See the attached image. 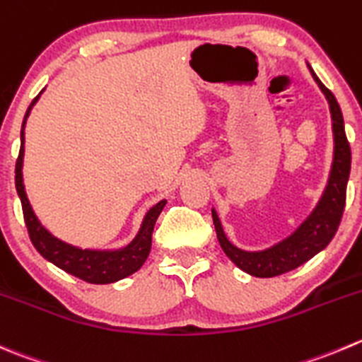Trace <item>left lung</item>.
I'll use <instances>...</instances> for the list:
<instances>
[{
    "label": "left lung",
    "mask_w": 362,
    "mask_h": 362,
    "mask_svg": "<svg viewBox=\"0 0 362 362\" xmlns=\"http://www.w3.org/2000/svg\"><path fill=\"white\" fill-rule=\"evenodd\" d=\"M311 74H313V79L318 83L325 99H327L329 107H331L332 134H334V159H332L327 187H325L320 202L315 206L313 212L310 214V217L288 238L281 240L279 244L272 245L265 251L251 252L235 247L228 240L216 210H212L214 226H216V233L223 251L226 252L228 258L238 269H242L247 274L256 276V278H274V276L285 274V272H290V270L306 263L322 249L327 247V244L338 231L343 210H345L346 182H349L352 153H350L349 139H346L345 134L343 115L341 110H339L338 100L332 95L331 90L322 84V81L318 79L313 70H311Z\"/></svg>",
    "instance_id": "8db88e82"
}]
</instances>
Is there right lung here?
<instances>
[{
    "label": "right lung",
    "mask_w": 362,
    "mask_h": 362,
    "mask_svg": "<svg viewBox=\"0 0 362 362\" xmlns=\"http://www.w3.org/2000/svg\"><path fill=\"white\" fill-rule=\"evenodd\" d=\"M38 97H35L33 103L28 107L26 115L23 120V129H21V150L19 157L16 163V189L17 194L21 198V205H23L24 223H26L28 233H30L31 242H33L35 249L59 267L62 270L69 272V274L76 276V278L83 279L86 283H93V285H107V283L120 281V279L127 278V276L134 274L136 270L141 269L145 263L146 256H148L150 247H152V231L156 226V221L159 214L163 212L166 199L153 205L152 209L146 212L145 219H143L141 230L136 235L134 240L125 247L117 249V251H95V249H79L74 245L66 244V242L59 240V238L52 237L47 230L40 224L37 216L31 210L30 202L26 198L23 184V156H24V125H26V118L30 115L31 107Z\"/></svg>",
    "instance_id": "1"
}]
</instances>
